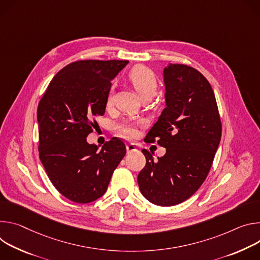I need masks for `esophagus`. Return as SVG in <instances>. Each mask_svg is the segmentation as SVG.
I'll return each instance as SVG.
<instances>
[{
    "label": "esophagus",
    "mask_w": 260,
    "mask_h": 260,
    "mask_svg": "<svg viewBox=\"0 0 260 260\" xmlns=\"http://www.w3.org/2000/svg\"><path fill=\"white\" fill-rule=\"evenodd\" d=\"M126 150H127V153H133L137 151V147L136 145H134V143H128L126 146Z\"/></svg>",
    "instance_id": "esophagus-1"
}]
</instances>
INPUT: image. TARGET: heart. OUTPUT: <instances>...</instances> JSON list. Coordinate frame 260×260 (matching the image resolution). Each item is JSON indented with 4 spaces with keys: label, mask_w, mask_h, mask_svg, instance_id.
Returning <instances> with one entry per match:
<instances>
[{
    "label": "heart",
    "mask_w": 260,
    "mask_h": 260,
    "mask_svg": "<svg viewBox=\"0 0 260 260\" xmlns=\"http://www.w3.org/2000/svg\"><path fill=\"white\" fill-rule=\"evenodd\" d=\"M128 78L140 98H153L154 96H156L158 91V79L151 69L141 65L135 66L130 70ZM111 102L112 94L110 93L107 98V105H110ZM120 131L123 135L128 137H132L136 133L135 127L130 124H124L120 126Z\"/></svg>",
    "instance_id": "obj_1"
}]
</instances>
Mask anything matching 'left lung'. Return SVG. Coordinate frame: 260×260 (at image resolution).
<instances>
[{
    "label": "left lung",
    "mask_w": 260,
    "mask_h": 260,
    "mask_svg": "<svg viewBox=\"0 0 260 260\" xmlns=\"http://www.w3.org/2000/svg\"><path fill=\"white\" fill-rule=\"evenodd\" d=\"M165 105L146 136L166 149L155 161L146 149L137 182L150 203L170 207L191 197L205 182L219 147L222 126L214 91L196 69L168 64L163 70Z\"/></svg>",
    "instance_id": "obj_1"
}]
</instances>
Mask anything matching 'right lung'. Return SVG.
Listing matches in <instances>:
<instances>
[{"instance_id":"add662e5","label":"right lung","mask_w":260,"mask_h":260,"mask_svg":"<svg viewBox=\"0 0 260 260\" xmlns=\"http://www.w3.org/2000/svg\"><path fill=\"white\" fill-rule=\"evenodd\" d=\"M128 61L84 60L55 74L39 102V157L62 195L89 204L107 190L114 169L126 155L125 143L111 138L99 147L86 141L103 115L111 80Z\"/></svg>"}]
</instances>
